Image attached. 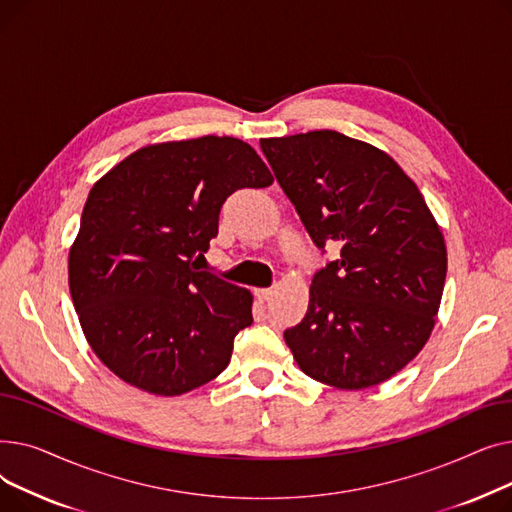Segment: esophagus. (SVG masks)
I'll list each match as a JSON object with an SVG mask.
<instances>
[{"mask_svg":"<svg viewBox=\"0 0 512 512\" xmlns=\"http://www.w3.org/2000/svg\"><path fill=\"white\" fill-rule=\"evenodd\" d=\"M272 294H274V290H272V288H257V290H255V297H257L261 303L270 301V299H272Z\"/></svg>","mask_w":512,"mask_h":512,"instance_id":"34e87169","label":"esophagus"}]
</instances>
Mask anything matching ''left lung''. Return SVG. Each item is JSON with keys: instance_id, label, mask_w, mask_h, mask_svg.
I'll use <instances>...</instances> for the list:
<instances>
[{"instance_id": "left-lung-1", "label": "left lung", "mask_w": 512, "mask_h": 512, "mask_svg": "<svg viewBox=\"0 0 512 512\" xmlns=\"http://www.w3.org/2000/svg\"><path fill=\"white\" fill-rule=\"evenodd\" d=\"M315 247L340 257L313 276L301 324L284 332L309 378L340 390L382 384L434 330L444 234L417 184L382 149L336 130L261 139Z\"/></svg>"}]
</instances>
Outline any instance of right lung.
Wrapping results in <instances>:
<instances>
[{
    "instance_id": "obj_1",
    "label": "right lung",
    "mask_w": 512,
    "mask_h": 512,
    "mask_svg": "<svg viewBox=\"0 0 512 512\" xmlns=\"http://www.w3.org/2000/svg\"><path fill=\"white\" fill-rule=\"evenodd\" d=\"M272 182L251 145L207 134L147 145L93 184L68 282L87 342L120 380L180 396L228 367L234 336L253 324V294L197 261L224 201Z\"/></svg>"
}]
</instances>
